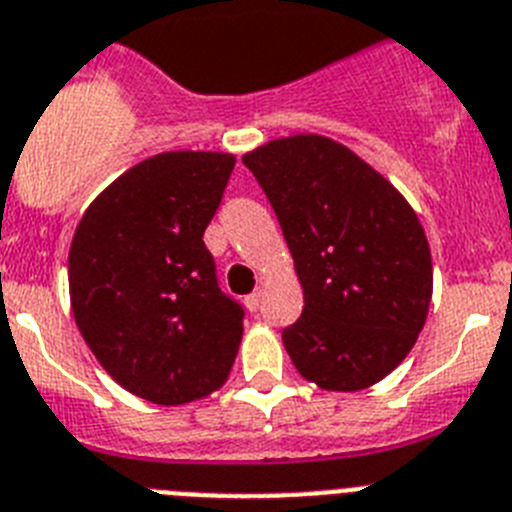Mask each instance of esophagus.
<instances>
[{
  "instance_id": "1",
  "label": "esophagus",
  "mask_w": 512,
  "mask_h": 512,
  "mask_svg": "<svg viewBox=\"0 0 512 512\" xmlns=\"http://www.w3.org/2000/svg\"><path fill=\"white\" fill-rule=\"evenodd\" d=\"M261 298H264V292H261V290L251 292V295L246 298V308L251 310V313H256V310H259V305H261Z\"/></svg>"
}]
</instances>
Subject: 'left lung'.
<instances>
[{
    "label": "left lung",
    "mask_w": 512,
    "mask_h": 512,
    "mask_svg": "<svg viewBox=\"0 0 512 512\" xmlns=\"http://www.w3.org/2000/svg\"><path fill=\"white\" fill-rule=\"evenodd\" d=\"M303 285V313L282 331L305 381L360 391L417 342L432 298L425 230L404 196L344 144L318 134L248 152Z\"/></svg>",
    "instance_id": "1"
}]
</instances>
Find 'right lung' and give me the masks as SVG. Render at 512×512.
Instances as JSON below:
<instances>
[{
    "instance_id": "right-lung-1",
    "label": "right lung",
    "mask_w": 512,
    "mask_h": 512,
    "mask_svg": "<svg viewBox=\"0 0 512 512\" xmlns=\"http://www.w3.org/2000/svg\"><path fill=\"white\" fill-rule=\"evenodd\" d=\"M235 157L163 152L126 170L82 214L69 298L82 339L113 381L152 404L222 386L243 336V305L217 285L204 230Z\"/></svg>"
}]
</instances>
